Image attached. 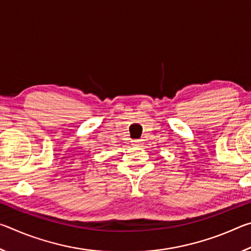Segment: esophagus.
I'll return each instance as SVG.
<instances>
[{"label": "esophagus", "instance_id": "34e87169", "mask_svg": "<svg viewBox=\"0 0 251 251\" xmlns=\"http://www.w3.org/2000/svg\"><path fill=\"white\" fill-rule=\"evenodd\" d=\"M142 145H143L142 139H134V141H133V146L139 147V146H142Z\"/></svg>", "mask_w": 251, "mask_h": 251}]
</instances>
